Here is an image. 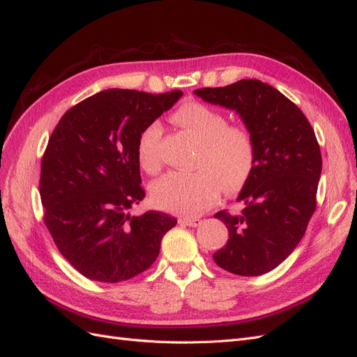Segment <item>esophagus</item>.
I'll return each mask as SVG.
<instances>
[{"instance_id":"esophagus-1","label":"esophagus","mask_w":357,"mask_h":357,"mask_svg":"<svg viewBox=\"0 0 357 357\" xmlns=\"http://www.w3.org/2000/svg\"><path fill=\"white\" fill-rule=\"evenodd\" d=\"M178 222L186 225V226H192V228H195V226L201 225V219H198V218H180Z\"/></svg>"}]
</instances>
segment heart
I'll list each match as a JSON object with an SVG mask.
<instances>
[{
  "instance_id": "1",
  "label": "heart",
  "mask_w": 357,
  "mask_h": 357,
  "mask_svg": "<svg viewBox=\"0 0 357 357\" xmlns=\"http://www.w3.org/2000/svg\"><path fill=\"white\" fill-rule=\"evenodd\" d=\"M201 143L195 172L172 171L156 180L150 193L159 208L177 214H199L218 202L222 188L240 189L255 164V143L243 126H229L228 119L201 102L183 104L174 114ZM162 123H147L137 139V160L149 174L160 169L159 142Z\"/></svg>"
}]
</instances>
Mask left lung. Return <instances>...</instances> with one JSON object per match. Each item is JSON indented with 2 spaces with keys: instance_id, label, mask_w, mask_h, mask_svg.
Wrapping results in <instances>:
<instances>
[{
  "instance_id": "8db88e82",
  "label": "left lung",
  "mask_w": 357,
  "mask_h": 357,
  "mask_svg": "<svg viewBox=\"0 0 357 357\" xmlns=\"http://www.w3.org/2000/svg\"><path fill=\"white\" fill-rule=\"evenodd\" d=\"M195 95L234 110L255 143L253 169L236 198L243 211L214 214L229 231L214 262L244 277L273 271L295 250L316 210L321 174L316 134L294 102L261 80L243 79Z\"/></svg>"
}]
</instances>
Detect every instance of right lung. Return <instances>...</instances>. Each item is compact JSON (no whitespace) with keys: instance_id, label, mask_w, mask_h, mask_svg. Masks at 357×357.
<instances>
[{"instance_id":"right-lung-1","label":"right lung","mask_w":357,"mask_h":357,"mask_svg":"<svg viewBox=\"0 0 357 357\" xmlns=\"http://www.w3.org/2000/svg\"><path fill=\"white\" fill-rule=\"evenodd\" d=\"M181 91L107 89L61 117L41 160L45 223L58 250L95 282L119 283L150 268L177 219L129 213L144 198L137 139Z\"/></svg>"}]
</instances>
